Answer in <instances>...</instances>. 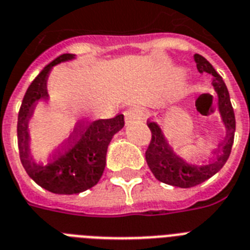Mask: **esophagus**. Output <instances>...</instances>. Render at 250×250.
Returning a JSON list of instances; mask_svg holds the SVG:
<instances>
[{"mask_svg":"<svg viewBox=\"0 0 250 250\" xmlns=\"http://www.w3.org/2000/svg\"><path fill=\"white\" fill-rule=\"evenodd\" d=\"M125 123H132L133 121L143 119L144 113H143V110L139 109V107H129V109L125 113Z\"/></svg>","mask_w":250,"mask_h":250,"instance_id":"esophagus-1","label":"esophagus"}]
</instances>
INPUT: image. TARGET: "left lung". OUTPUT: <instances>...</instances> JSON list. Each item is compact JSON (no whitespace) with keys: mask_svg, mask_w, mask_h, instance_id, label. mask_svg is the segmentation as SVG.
Returning <instances> with one entry per match:
<instances>
[{"mask_svg":"<svg viewBox=\"0 0 250 250\" xmlns=\"http://www.w3.org/2000/svg\"><path fill=\"white\" fill-rule=\"evenodd\" d=\"M193 58L198 71L201 74L208 72L213 75L211 85L218 96V110L226 127V139L218 149L214 160L206 164H194V162H188L182 156L176 154L170 143L167 141L161 125L156 122H149L148 127L152 131V141L145 153L149 168L160 182L179 188H190L198 186L217 174L225 166L231 154L235 127H236L229 89L222 76L214 70L209 61H206L202 56L194 54Z\"/></svg>","mask_w":250,"mask_h":250,"instance_id":"left-lung-1","label":"left lung"}]
</instances>
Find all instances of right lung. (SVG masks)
<instances>
[{"mask_svg": "<svg viewBox=\"0 0 250 250\" xmlns=\"http://www.w3.org/2000/svg\"><path fill=\"white\" fill-rule=\"evenodd\" d=\"M72 60H75V54H62L45 66L28 86L18 115V146L21 165L33 182L57 194L80 193L97 184L105 170L110 141L125 125L123 114L76 125L66 144L46 162L33 160L29 146V118L37 102L49 100L46 82L50 70L61 62Z\"/></svg>", "mask_w": 250, "mask_h": 250, "instance_id": "obj_1", "label": "right lung"}]
</instances>
